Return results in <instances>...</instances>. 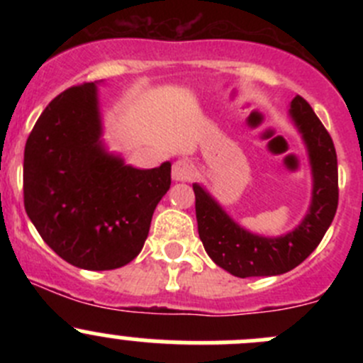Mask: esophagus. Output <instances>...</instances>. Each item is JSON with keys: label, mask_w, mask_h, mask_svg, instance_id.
<instances>
[{"label": "esophagus", "mask_w": 363, "mask_h": 363, "mask_svg": "<svg viewBox=\"0 0 363 363\" xmlns=\"http://www.w3.org/2000/svg\"><path fill=\"white\" fill-rule=\"evenodd\" d=\"M193 167L189 161L186 160H177L174 164H172V179L175 182H184L191 179Z\"/></svg>", "instance_id": "1"}]
</instances>
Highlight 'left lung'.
Segmentation results:
<instances>
[{"label":"left lung","mask_w":363,"mask_h":363,"mask_svg":"<svg viewBox=\"0 0 363 363\" xmlns=\"http://www.w3.org/2000/svg\"><path fill=\"white\" fill-rule=\"evenodd\" d=\"M290 117L302 135L313 174L309 211L291 232L279 237L247 232L203 186L193 184L200 240L212 262L232 276H279L295 269L316 250L337 211V155L330 135L302 96L291 100Z\"/></svg>","instance_id":"8db88e82"}]
</instances>
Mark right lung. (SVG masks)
Returning a JSON list of instances; mask_svg holds the SVG:
<instances>
[{"mask_svg": "<svg viewBox=\"0 0 363 363\" xmlns=\"http://www.w3.org/2000/svg\"><path fill=\"white\" fill-rule=\"evenodd\" d=\"M96 84L63 91L36 121L24 149V207L65 262L112 270L144 247L172 163L140 170L107 151Z\"/></svg>", "mask_w": 363, "mask_h": 363, "instance_id": "1", "label": "right lung"}]
</instances>
